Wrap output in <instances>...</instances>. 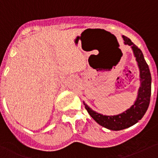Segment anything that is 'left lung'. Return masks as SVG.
<instances>
[{"mask_svg": "<svg viewBox=\"0 0 158 158\" xmlns=\"http://www.w3.org/2000/svg\"><path fill=\"white\" fill-rule=\"evenodd\" d=\"M124 44L131 46L140 71V85L136 101L128 109L115 115H104L93 111L83 102L91 117L101 126L112 131H120L132 126L141 120L147 111L151 94V76L141 50L130 39L122 36Z\"/></svg>", "mask_w": 158, "mask_h": 158, "instance_id": "obj_1", "label": "left lung"}]
</instances>
